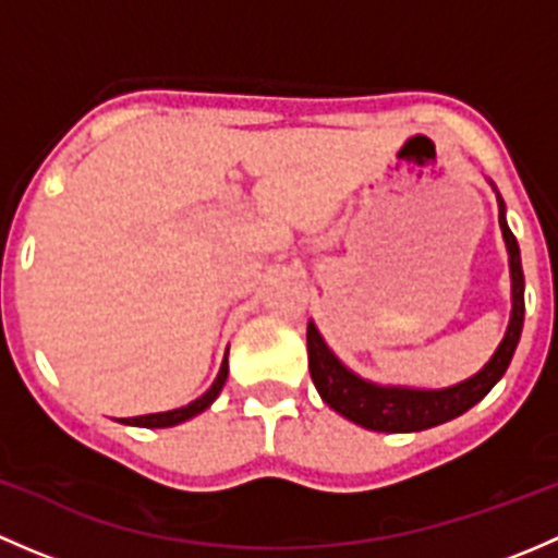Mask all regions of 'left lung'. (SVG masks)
Returning <instances> with one entry per match:
<instances>
[{
	"label": "left lung",
	"instance_id": "obj_1",
	"mask_svg": "<svg viewBox=\"0 0 558 558\" xmlns=\"http://www.w3.org/2000/svg\"><path fill=\"white\" fill-rule=\"evenodd\" d=\"M499 227L508 243L510 256V278H513V313H510L508 331L499 342L492 362L472 375L464 384L440 388V391H424V388H397V386H375L362 380L351 369L337 362L335 353L326 348L324 337L318 335L315 324H307V359H311V378L318 388L320 399L345 415L353 424L373 432H421L429 426L446 424L456 415L466 413L472 404L481 402L494 384L505 375L515 345L521 340L523 329V269L521 251L505 221V205L499 199Z\"/></svg>",
	"mask_w": 558,
	"mask_h": 558
}]
</instances>
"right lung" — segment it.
Masks as SVG:
<instances>
[{
	"mask_svg": "<svg viewBox=\"0 0 558 558\" xmlns=\"http://www.w3.org/2000/svg\"><path fill=\"white\" fill-rule=\"evenodd\" d=\"M227 375H229V362L223 359L221 364V373H218L216 384L207 388L205 393H202L199 399H194L191 404H185V408H178V410H167V413H150V415H137V418H121V424H129V426H145V429H165V426H174V424H183V421L194 418V415H199L202 410H207L213 404V399L221 393L223 384H227Z\"/></svg>",
	"mask_w": 558,
	"mask_h": 558,
	"instance_id": "right-lung-1",
	"label": "right lung"
}]
</instances>
